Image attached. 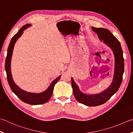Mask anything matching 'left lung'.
I'll use <instances>...</instances> for the list:
<instances>
[{
	"label": "left lung",
	"instance_id": "8db88e82",
	"mask_svg": "<svg viewBox=\"0 0 133 133\" xmlns=\"http://www.w3.org/2000/svg\"><path fill=\"white\" fill-rule=\"evenodd\" d=\"M92 30L97 34L99 38L103 40L106 45L112 49L115 55V66L113 79L110 86L102 92L95 95H90L82 92L73 78H71L73 94L76 99L89 107H96L103 104L109 99L119 90L123 80L124 73V58L122 48L118 39L107 29L95 28L92 26Z\"/></svg>",
	"mask_w": 133,
	"mask_h": 133
}]
</instances>
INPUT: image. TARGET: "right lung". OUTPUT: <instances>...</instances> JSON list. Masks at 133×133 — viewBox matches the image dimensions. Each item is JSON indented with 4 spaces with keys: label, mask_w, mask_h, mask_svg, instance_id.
Instances as JSON below:
<instances>
[{
    "label": "right lung",
    "mask_w": 133,
    "mask_h": 133,
    "mask_svg": "<svg viewBox=\"0 0 133 133\" xmlns=\"http://www.w3.org/2000/svg\"><path fill=\"white\" fill-rule=\"evenodd\" d=\"M31 26L30 24H26L24 25L20 30H19L17 33L14 35V37L11 38L10 42L9 43V45L8 49V53H7V56L6 58L5 62V70L7 74V78H8V81L12 91L23 101V102L28 103V104L36 105H41L47 102L49 99L51 97L52 95L53 91L55 85L56 84L57 81L60 78V76L54 79L52 82V83L50 84L49 87L48 88L47 90L45 91L42 92L41 93H31L25 91L23 90L18 87L14 83L13 78H12L11 70H10V64H11V59L12 56V54H13V50L14 48V44L19 38H20L21 35L23 34L24 30L28 27H30Z\"/></svg>",
    "instance_id": "add662e5"
}]
</instances>
